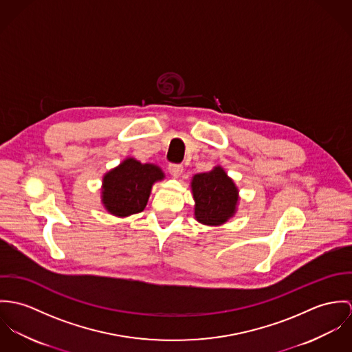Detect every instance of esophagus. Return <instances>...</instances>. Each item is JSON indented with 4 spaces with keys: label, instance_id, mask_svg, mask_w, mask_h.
I'll return each instance as SVG.
<instances>
[{
    "label": "esophagus",
    "instance_id": "esophagus-1",
    "mask_svg": "<svg viewBox=\"0 0 352 352\" xmlns=\"http://www.w3.org/2000/svg\"><path fill=\"white\" fill-rule=\"evenodd\" d=\"M168 171L173 177H179L184 171V166L179 163H170L168 164Z\"/></svg>",
    "mask_w": 352,
    "mask_h": 352
}]
</instances>
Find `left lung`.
I'll list each match as a JSON object with an SVG mask.
<instances>
[{"instance_id":"8db88e82","label":"left lung","mask_w":352,"mask_h":352,"mask_svg":"<svg viewBox=\"0 0 352 352\" xmlns=\"http://www.w3.org/2000/svg\"><path fill=\"white\" fill-rule=\"evenodd\" d=\"M195 219L208 226L226 223L236 209L237 189L221 167L197 174L192 181Z\"/></svg>"}]
</instances>
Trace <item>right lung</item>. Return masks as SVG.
Here are the masks:
<instances>
[{
  "label": "right lung",
  "instance_id": "1",
  "mask_svg": "<svg viewBox=\"0 0 352 352\" xmlns=\"http://www.w3.org/2000/svg\"><path fill=\"white\" fill-rule=\"evenodd\" d=\"M163 177L155 164H142L129 157L104 177L102 202L116 216L139 213L147 205L153 184Z\"/></svg>",
  "mask_w": 352,
  "mask_h": 352
}]
</instances>
